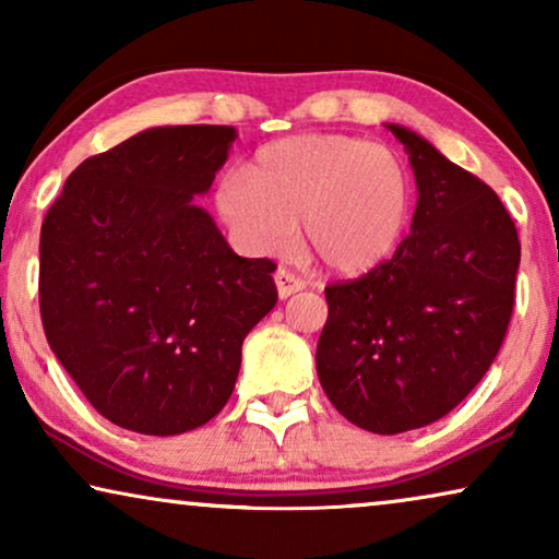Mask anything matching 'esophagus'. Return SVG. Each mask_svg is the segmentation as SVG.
Here are the masks:
<instances>
[{
  "instance_id": "obj_1",
  "label": "esophagus",
  "mask_w": 559,
  "mask_h": 559,
  "mask_svg": "<svg viewBox=\"0 0 559 559\" xmlns=\"http://www.w3.org/2000/svg\"><path fill=\"white\" fill-rule=\"evenodd\" d=\"M274 282H277V293L282 300L308 287V282H305L302 277H297V274H293L289 270H277V274H274Z\"/></svg>"
}]
</instances>
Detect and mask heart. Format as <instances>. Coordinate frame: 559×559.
<instances>
[{
  "instance_id": "b5f03b06",
  "label": "heart",
  "mask_w": 559,
  "mask_h": 559,
  "mask_svg": "<svg viewBox=\"0 0 559 559\" xmlns=\"http://www.w3.org/2000/svg\"><path fill=\"white\" fill-rule=\"evenodd\" d=\"M216 211L243 251L287 254L297 221L320 264L364 277L394 257L412 216L400 155L348 134H297L257 152L249 170L221 175Z\"/></svg>"
}]
</instances>
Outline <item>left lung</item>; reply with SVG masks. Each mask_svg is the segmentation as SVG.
<instances>
[{
    "instance_id": "obj_1",
    "label": "left lung",
    "mask_w": 559,
    "mask_h": 559,
    "mask_svg": "<svg viewBox=\"0 0 559 559\" xmlns=\"http://www.w3.org/2000/svg\"><path fill=\"white\" fill-rule=\"evenodd\" d=\"M386 127L417 180L409 236L379 270L325 287L316 366L348 423L396 435L445 417L484 379L507 338L522 247L484 180Z\"/></svg>"
}]
</instances>
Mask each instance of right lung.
I'll list each match as a JSON object with an SVG mask.
<instances>
[{"label": "right lung", "mask_w": 559, "mask_h": 559, "mask_svg": "<svg viewBox=\"0 0 559 559\" xmlns=\"http://www.w3.org/2000/svg\"><path fill=\"white\" fill-rule=\"evenodd\" d=\"M234 127H155L68 175L40 231V316L83 396L124 430L180 435L234 392L247 333L277 305L270 259L234 254L193 195Z\"/></svg>", "instance_id": "obj_1"}]
</instances>
